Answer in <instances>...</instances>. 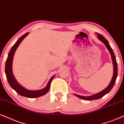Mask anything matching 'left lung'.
<instances>
[{
	"label": "left lung",
	"instance_id": "8db88e82",
	"mask_svg": "<svg viewBox=\"0 0 124 124\" xmlns=\"http://www.w3.org/2000/svg\"><path fill=\"white\" fill-rule=\"evenodd\" d=\"M98 34V39H99L100 41H101L105 45V46L108 49V50L109 52L110 55H111L112 62H113V77H112V80L110 82L109 84V85L107 86V88H105L104 90L101 91V92H99L98 93H96L95 95H93L92 96H81L77 95V94L74 93V95L77 96L78 98L81 99L85 100H96L102 98L105 95H106L112 90V88H113L114 85H115V82H116V78L117 77V63L116 62V57H115V54H114L113 51L112 50V49L110 47V46L109 44L108 41L106 39H105V37L99 33H97Z\"/></svg>",
	"mask_w": 124,
	"mask_h": 124
}]
</instances>
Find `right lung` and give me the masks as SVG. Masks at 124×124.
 Returning a JSON list of instances; mask_svg holds the SVG:
<instances>
[{
  "label": "right lung",
  "instance_id": "add662e5",
  "mask_svg": "<svg viewBox=\"0 0 124 124\" xmlns=\"http://www.w3.org/2000/svg\"><path fill=\"white\" fill-rule=\"evenodd\" d=\"M29 33V32L26 33L24 35L21 36L20 38H19V39L16 41L14 45L11 47V50L9 51V53L8 54V57L6 62V66H5V73H6L7 79L8 83L10 85V86L12 87V89L15 91L18 94L20 95L29 98H39L41 96H43L47 93L49 91L50 86V83L53 79L55 77V75H54L49 80V81L47 83L46 86L45 88L39 90H29L23 87L22 85H20L18 83L16 79L15 78L14 74L12 71V62L13 58L15 53V51L17 49V47L19 46L21 42L25 37Z\"/></svg>",
  "mask_w": 124,
  "mask_h": 124
}]
</instances>
